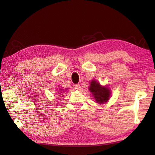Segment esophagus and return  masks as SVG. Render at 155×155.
<instances>
[{"mask_svg":"<svg viewBox=\"0 0 155 155\" xmlns=\"http://www.w3.org/2000/svg\"><path fill=\"white\" fill-rule=\"evenodd\" d=\"M74 88H75V89L78 90V91H80V90L81 89V86H80V85H78V84H76V85H74Z\"/></svg>","mask_w":155,"mask_h":155,"instance_id":"obj_1","label":"esophagus"}]
</instances>
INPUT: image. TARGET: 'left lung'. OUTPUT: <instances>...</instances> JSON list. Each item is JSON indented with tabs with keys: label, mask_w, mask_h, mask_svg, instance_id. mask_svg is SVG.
<instances>
[{
	"label": "left lung",
	"mask_w": 155,
	"mask_h": 155,
	"mask_svg": "<svg viewBox=\"0 0 155 155\" xmlns=\"http://www.w3.org/2000/svg\"><path fill=\"white\" fill-rule=\"evenodd\" d=\"M90 91L93 94L97 103L103 104L109 99L110 92L107 87H102L98 82L93 81L91 83Z\"/></svg>",
	"instance_id": "1"
}]
</instances>
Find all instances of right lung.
I'll return each mask as SVG.
<instances>
[{
  "instance_id": "add662e5",
  "label": "right lung",
  "mask_w": 155,
  "mask_h": 155,
  "mask_svg": "<svg viewBox=\"0 0 155 155\" xmlns=\"http://www.w3.org/2000/svg\"><path fill=\"white\" fill-rule=\"evenodd\" d=\"M60 90H61V89H60Z\"/></svg>"
}]
</instances>
